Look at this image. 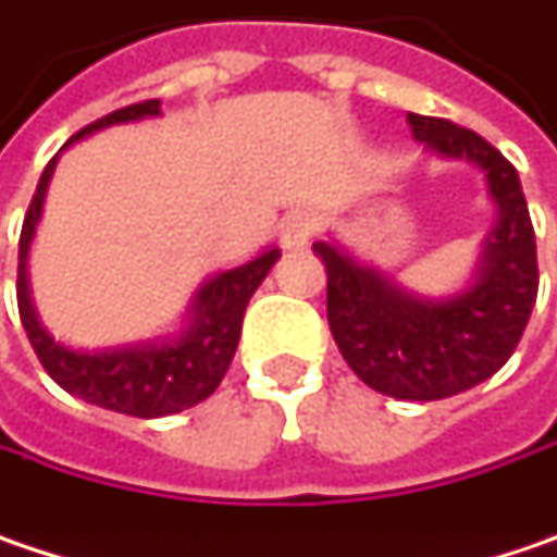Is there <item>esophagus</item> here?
<instances>
[{"label": "esophagus", "mask_w": 557, "mask_h": 557, "mask_svg": "<svg viewBox=\"0 0 557 557\" xmlns=\"http://www.w3.org/2000/svg\"><path fill=\"white\" fill-rule=\"evenodd\" d=\"M313 231H317V215L307 209H295L282 219V244L288 250H300V247H307Z\"/></svg>", "instance_id": "34e87169"}]
</instances>
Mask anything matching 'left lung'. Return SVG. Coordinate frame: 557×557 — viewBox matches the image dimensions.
<instances>
[{
    "label": "left lung",
    "instance_id": "8db88e82",
    "mask_svg": "<svg viewBox=\"0 0 557 557\" xmlns=\"http://www.w3.org/2000/svg\"><path fill=\"white\" fill-rule=\"evenodd\" d=\"M412 136L441 158L475 164L497 221L469 288L441 300L403 292L374 265L317 240L326 265V317L342 358L393 399H447L497 374L523 336L539 295L536 234L517 168L479 133L441 116H406Z\"/></svg>",
    "mask_w": 557,
    "mask_h": 557
}]
</instances>
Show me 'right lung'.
Masks as SVG:
<instances>
[{
    "instance_id": "obj_1",
    "label": "right lung",
    "mask_w": 557,
    "mask_h": 557,
    "mask_svg": "<svg viewBox=\"0 0 557 557\" xmlns=\"http://www.w3.org/2000/svg\"><path fill=\"white\" fill-rule=\"evenodd\" d=\"M161 100H141L129 103L123 110H113L110 116H100L98 123L85 126L78 136L65 141L85 139L98 129L116 126V123H136L145 116H158ZM60 158V154H57ZM57 158L44 168L37 193L27 206V215L21 224L18 240V313L21 326L30 338L44 371L60 383L65 393L133 418H161L177 416L183 409L209 399L219 389L221 377L231 368V358L240 342V323L244 310L253 298L275 259L282 257L278 247L262 250L244 265H234L227 272H219L209 278L196 298L189 304V326L180 330L171 338H151V342H136V345H116V348H100V351H78L69 348L50 336L37 310L30 304V288H27V250L37 231V221L44 212L47 186L57 171Z\"/></svg>"
}]
</instances>
